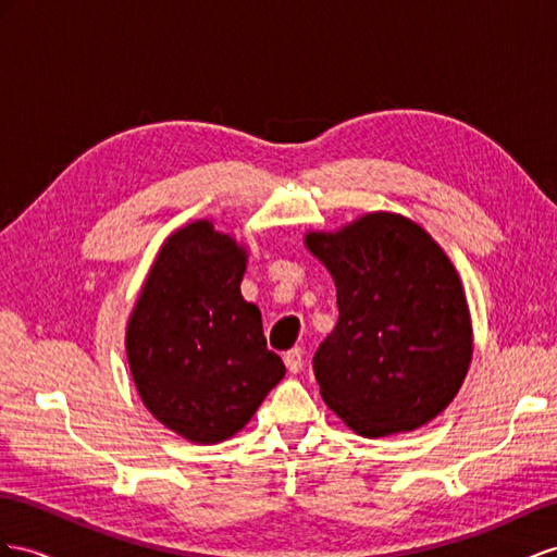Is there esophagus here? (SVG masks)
Wrapping results in <instances>:
<instances>
[{
  "label": "esophagus",
  "instance_id": "1",
  "mask_svg": "<svg viewBox=\"0 0 557 557\" xmlns=\"http://www.w3.org/2000/svg\"><path fill=\"white\" fill-rule=\"evenodd\" d=\"M284 364H287V369H289L292 374L301 372V367H304V350H301V348H292L287 355H284Z\"/></svg>",
  "mask_w": 557,
  "mask_h": 557
}]
</instances>
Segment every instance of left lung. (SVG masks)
I'll return each mask as SVG.
<instances>
[{"label": "left lung", "instance_id": "1", "mask_svg": "<svg viewBox=\"0 0 557 557\" xmlns=\"http://www.w3.org/2000/svg\"><path fill=\"white\" fill-rule=\"evenodd\" d=\"M306 247L336 284L338 322L312 358L326 407L364 437L433 421L473 358L466 294L447 253L388 211L308 233Z\"/></svg>", "mask_w": 557, "mask_h": 557}]
</instances>
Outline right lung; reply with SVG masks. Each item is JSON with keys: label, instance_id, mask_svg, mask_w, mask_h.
<instances>
[{"label": "right lung", "instance_id": "add662e5", "mask_svg": "<svg viewBox=\"0 0 557 557\" xmlns=\"http://www.w3.org/2000/svg\"><path fill=\"white\" fill-rule=\"evenodd\" d=\"M247 251L193 221L169 235L126 324V358L143 405L169 431L216 445L242 431L282 381L261 310L242 298Z\"/></svg>", "mask_w": 557, "mask_h": 557}]
</instances>
